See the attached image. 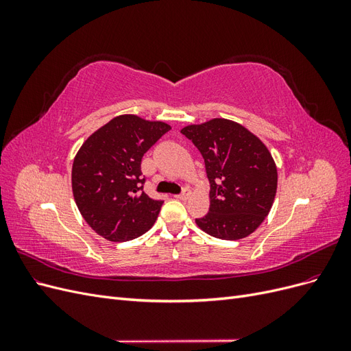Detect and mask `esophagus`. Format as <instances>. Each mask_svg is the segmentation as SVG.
<instances>
[{"label": "esophagus", "instance_id": "34e87169", "mask_svg": "<svg viewBox=\"0 0 351 351\" xmlns=\"http://www.w3.org/2000/svg\"><path fill=\"white\" fill-rule=\"evenodd\" d=\"M190 195H192V193H190V190H189V189H184V190H183V193L177 195V196H176V199H178V200H187V199L190 197Z\"/></svg>", "mask_w": 351, "mask_h": 351}]
</instances>
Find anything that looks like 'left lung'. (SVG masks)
Listing matches in <instances>:
<instances>
[{
	"label": "left lung",
	"mask_w": 351,
	"mask_h": 351,
	"mask_svg": "<svg viewBox=\"0 0 351 351\" xmlns=\"http://www.w3.org/2000/svg\"><path fill=\"white\" fill-rule=\"evenodd\" d=\"M182 133L205 159L210 183L209 212L196 219L221 240L247 237L268 217L278 173L268 147L246 127L227 119L190 124Z\"/></svg>",
	"instance_id": "1"
}]
</instances>
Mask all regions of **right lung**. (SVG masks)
Segmentation results:
<instances>
[{"mask_svg":"<svg viewBox=\"0 0 351 351\" xmlns=\"http://www.w3.org/2000/svg\"><path fill=\"white\" fill-rule=\"evenodd\" d=\"M171 125L134 114L114 117L83 142L74 156L71 189L82 217L110 241H127L149 230L164 202L142 192L141 162Z\"/></svg>","mask_w":351,"mask_h":351,"instance_id":"add662e5","label":"right lung"}]
</instances>
